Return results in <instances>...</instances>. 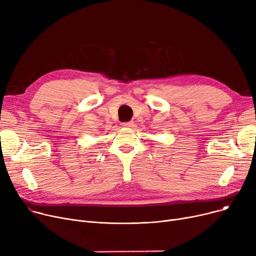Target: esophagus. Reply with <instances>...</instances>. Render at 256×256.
Segmentation results:
<instances>
[{
    "instance_id": "1",
    "label": "esophagus",
    "mask_w": 256,
    "mask_h": 256,
    "mask_svg": "<svg viewBox=\"0 0 256 256\" xmlns=\"http://www.w3.org/2000/svg\"><path fill=\"white\" fill-rule=\"evenodd\" d=\"M132 124H132V121H128V122H124V124H122V126H126V128H132V126H134Z\"/></svg>"
}]
</instances>
